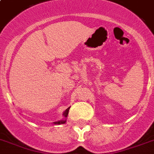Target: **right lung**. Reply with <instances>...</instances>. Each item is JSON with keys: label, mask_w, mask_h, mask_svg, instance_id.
<instances>
[{"label": "right lung", "mask_w": 154, "mask_h": 154, "mask_svg": "<svg viewBox=\"0 0 154 154\" xmlns=\"http://www.w3.org/2000/svg\"><path fill=\"white\" fill-rule=\"evenodd\" d=\"M69 108L70 107H69V108H67L65 111H64V112L63 113V116H64V118H67V116H68V115H69ZM66 123V119H63L62 120H60V121H56V122H54L53 124H65Z\"/></svg>", "instance_id": "1"}]
</instances>
